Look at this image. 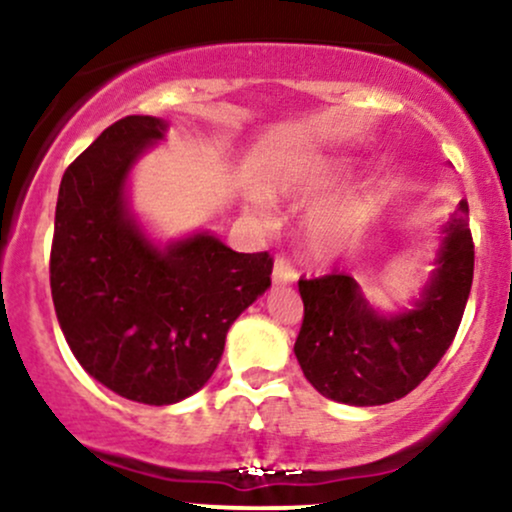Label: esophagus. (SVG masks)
Masks as SVG:
<instances>
[{
	"instance_id": "1",
	"label": "esophagus",
	"mask_w": 512,
	"mask_h": 512,
	"mask_svg": "<svg viewBox=\"0 0 512 512\" xmlns=\"http://www.w3.org/2000/svg\"><path fill=\"white\" fill-rule=\"evenodd\" d=\"M298 279L296 269L291 267L284 257H276L274 260V269H272V281L276 286H284V284H293Z\"/></svg>"
}]
</instances>
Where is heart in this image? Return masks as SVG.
I'll return each mask as SVG.
<instances>
[{
    "mask_svg": "<svg viewBox=\"0 0 512 512\" xmlns=\"http://www.w3.org/2000/svg\"><path fill=\"white\" fill-rule=\"evenodd\" d=\"M349 170L351 163L344 158H313L305 163H291V166L274 170L264 180V190L270 197L313 199L344 180ZM250 207L260 219H267L272 202L264 192H255L250 197ZM358 231H361V219L354 207H320L310 211L303 221L305 245L317 257L339 255L356 238Z\"/></svg>",
    "mask_w": 512,
    "mask_h": 512,
    "instance_id": "1",
    "label": "heart"
}]
</instances>
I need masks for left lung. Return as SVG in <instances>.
<instances>
[{
    "mask_svg": "<svg viewBox=\"0 0 512 512\" xmlns=\"http://www.w3.org/2000/svg\"><path fill=\"white\" fill-rule=\"evenodd\" d=\"M472 276L469 207L460 202L440 226L433 272L407 308L380 310L349 274L301 279L305 315L293 351L305 380L349 407L409 395L455 339Z\"/></svg>",
    "mask_w": 512,
    "mask_h": 512,
    "instance_id": "1",
    "label": "left lung"
}]
</instances>
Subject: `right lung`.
Wrapping results in <instances>:
<instances>
[{
    "label": "right lung",
    "mask_w": 512,
    "mask_h": 512,
    "mask_svg": "<svg viewBox=\"0 0 512 512\" xmlns=\"http://www.w3.org/2000/svg\"><path fill=\"white\" fill-rule=\"evenodd\" d=\"M151 115L117 120L62 175L50 289L69 349L93 380L132 402L175 404L202 390L226 334L272 286V257L211 231L156 240L134 214L132 170L166 139Z\"/></svg>",
    "instance_id": "right-lung-1"
}]
</instances>
